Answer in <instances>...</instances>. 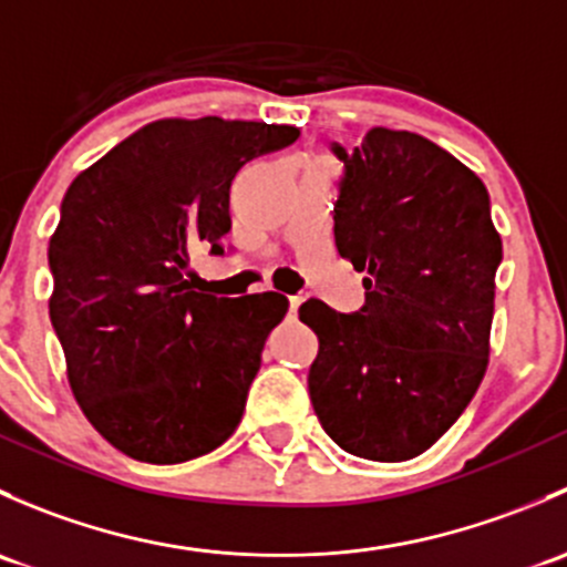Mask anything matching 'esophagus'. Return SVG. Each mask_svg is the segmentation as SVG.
Here are the masks:
<instances>
[{
    "label": "esophagus",
    "instance_id": "obj_1",
    "mask_svg": "<svg viewBox=\"0 0 567 567\" xmlns=\"http://www.w3.org/2000/svg\"><path fill=\"white\" fill-rule=\"evenodd\" d=\"M288 305H290V316H296V312H299V307L305 305V299H301V296H290Z\"/></svg>",
    "mask_w": 567,
    "mask_h": 567
}]
</instances>
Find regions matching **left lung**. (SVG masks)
<instances>
[{
	"mask_svg": "<svg viewBox=\"0 0 567 567\" xmlns=\"http://www.w3.org/2000/svg\"><path fill=\"white\" fill-rule=\"evenodd\" d=\"M342 162L334 238L364 271V305L299 307L318 334L307 386L331 442L409 461L450 431L483 381L502 262L483 181L409 131L373 128Z\"/></svg>",
	"mask_w": 567,
	"mask_h": 567,
	"instance_id": "obj_1",
	"label": "left lung"
}]
</instances>
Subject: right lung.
<instances>
[{
	"label": "right lung",
	"instance_id": "1",
	"mask_svg": "<svg viewBox=\"0 0 567 567\" xmlns=\"http://www.w3.org/2000/svg\"><path fill=\"white\" fill-rule=\"evenodd\" d=\"M293 125L158 120L65 192L49 244V316L84 416L142 463L199 458L241 422L279 293L219 299L183 277L188 255H225L230 183L293 145Z\"/></svg>",
	"mask_w": 567,
	"mask_h": 567
}]
</instances>
